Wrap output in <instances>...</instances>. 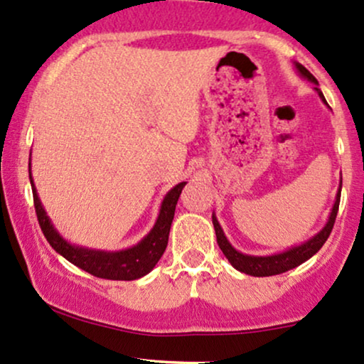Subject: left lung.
Here are the masks:
<instances>
[{
	"instance_id": "1",
	"label": "left lung",
	"mask_w": 364,
	"mask_h": 364,
	"mask_svg": "<svg viewBox=\"0 0 364 364\" xmlns=\"http://www.w3.org/2000/svg\"><path fill=\"white\" fill-rule=\"evenodd\" d=\"M294 65H295V69H297V73L302 75L304 79H307L309 82H312L314 86H316L314 87L316 89V92L319 94L322 102H326L324 94L321 92L317 79L314 77L311 73H309L306 67H304L302 64H299V62H294ZM341 187H343V177H341L338 194H336V203L333 205V209H331L329 219H327L326 226L322 228L317 235H314L311 240L304 241V243H300V245L291 246V248L285 250V251H280V253L267 255V257L245 255V253H241V251H237L235 246L228 241V237H226V235H224L221 224H219V221H218L216 214H213V224H214V230H216L219 248H221L224 257L228 258V262H230L237 272L246 273V275H251V277H272V275H278V273L289 272V270H291V268L299 267V264L307 262L309 258H312L314 255H316L317 251L322 248V245L326 243L327 237H329V235H331V231H333L336 216H338V209H339Z\"/></svg>"
}]
</instances>
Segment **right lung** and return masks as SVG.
<instances>
[{
    "label": "right lung",
    "mask_w": 364,
    "mask_h": 364,
    "mask_svg": "<svg viewBox=\"0 0 364 364\" xmlns=\"http://www.w3.org/2000/svg\"><path fill=\"white\" fill-rule=\"evenodd\" d=\"M28 173L38 224L52 248L58 255H62L67 262L82 268L84 272L91 273L94 277L106 278V280H136V278L145 277L146 273L154 270L155 264L159 263L161 255H164L165 248H167L170 226H172L175 214V205H177L181 192L187 183H177V186L167 192V196L161 200L159 218H156L154 228H151L150 232L143 237L140 243H136L127 250L105 251L86 248V246H77L64 240V236L53 228L50 218L47 216L42 203H40L37 187H35L33 178H31V164H28Z\"/></svg>",
    "instance_id": "1"
}]
</instances>
